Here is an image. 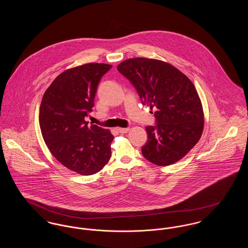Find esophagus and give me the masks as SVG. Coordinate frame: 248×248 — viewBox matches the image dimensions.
Masks as SVG:
<instances>
[{"instance_id": "34e87169", "label": "esophagus", "mask_w": 248, "mask_h": 248, "mask_svg": "<svg viewBox=\"0 0 248 248\" xmlns=\"http://www.w3.org/2000/svg\"><path fill=\"white\" fill-rule=\"evenodd\" d=\"M129 128H118L119 133L121 134H125L127 132H129Z\"/></svg>"}]
</instances>
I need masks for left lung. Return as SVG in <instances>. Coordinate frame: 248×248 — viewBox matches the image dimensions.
<instances>
[{"label": "left lung", "mask_w": 248, "mask_h": 248, "mask_svg": "<svg viewBox=\"0 0 248 248\" xmlns=\"http://www.w3.org/2000/svg\"><path fill=\"white\" fill-rule=\"evenodd\" d=\"M117 70L136 88L142 104L156 109V124L146 127L143 156L160 166L183 158L199 141L204 123L193 83L177 68L157 59H127Z\"/></svg>", "instance_id": "1"}]
</instances>
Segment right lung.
<instances>
[{"label":"right lung","mask_w":248,"mask_h":248,"mask_svg":"<svg viewBox=\"0 0 248 248\" xmlns=\"http://www.w3.org/2000/svg\"><path fill=\"white\" fill-rule=\"evenodd\" d=\"M111 65L88 63L62 72L44 94L39 113L46 146L61 165L93 175L108 162L113 136L85 118L94 107L97 86Z\"/></svg>","instance_id":"add662e5"}]
</instances>
